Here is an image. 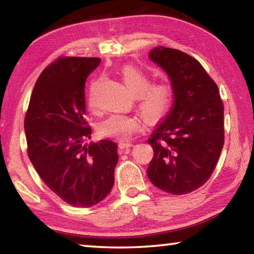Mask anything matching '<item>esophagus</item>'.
I'll use <instances>...</instances> for the list:
<instances>
[{
    "label": "esophagus",
    "mask_w": 254,
    "mask_h": 254,
    "mask_svg": "<svg viewBox=\"0 0 254 254\" xmlns=\"http://www.w3.org/2000/svg\"><path fill=\"white\" fill-rule=\"evenodd\" d=\"M132 143L131 142H127V141H121V142H119V150L120 152H124V150L127 149H130L132 147Z\"/></svg>",
    "instance_id": "esophagus-1"
}]
</instances>
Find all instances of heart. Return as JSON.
<instances>
[{
    "instance_id": "b5f03b06",
    "label": "heart",
    "mask_w": 254,
    "mask_h": 254,
    "mask_svg": "<svg viewBox=\"0 0 254 254\" xmlns=\"http://www.w3.org/2000/svg\"><path fill=\"white\" fill-rule=\"evenodd\" d=\"M120 75L128 91L137 97V107L148 123H158L165 119L174 104V91L168 83L151 84L147 72L133 65H126ZM97 81H93L89 89L88 103L93 105V95ZM141 127L140 120L134 115L113 114L97 126V133L103 137L127 139Z\"/></svg>"
}]
</instances>
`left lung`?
Instances as JSON below:
<instances>
[{"label":"left lung","mask_w":254,"mask_h":254,"mask_svg":"<svg viewBox=\"0 0 254 254\" xmlns=\"http://www.w3.org/2000/svg\"><path fill=\"white\" fill-rule=\"evenodd\" d=\"M149 58L167 72L174 106L152 132L149 179L161 190L188 194L207 182L224 144V106L217 85L191 56L159 46Z\"/></svg>","instance_id":"obj_1"}]
</instances>
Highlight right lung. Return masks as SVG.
<instances>
[{"instance_id": "add662e5", "label": "right lung", "mask_w": 254, "mask_h": 254, "mask_svg": "<svg viewBox=\"0 0 254 254\" xmlns=\"http://www.w3.org/2000/svg\"><path fill=\"white\" fill-rule=\"evenodd\" d=\"M100 58L62 57L41 72L24 119L28 156L44 183L64 201L91 207L110 194L119 160L113 141L84 143L85 81Z\"/></svg>"}]
</instances>
